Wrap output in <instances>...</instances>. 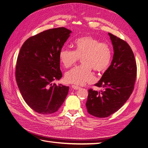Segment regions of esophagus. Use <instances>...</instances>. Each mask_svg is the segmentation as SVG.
Masks as SVG:
<instances>
[{"mask_svg":"<svg viewBox=\"0 0 148 148\" xmlns=\"http://www.w3.org/2000/svg\"><path fill=\"white\" fill-rule=\"evenodd\" d=\"M71 88H72L73 89H75V90H77V89H80V87L79 86H76V85H71Z\"/></svg>","mask_w":148,"mask_h":148,"instance_id":"1","label":"esophagus"}]
</instances>
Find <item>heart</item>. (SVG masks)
Instances as JSON below:
<instances>
[{
	"mask_svg": "<svg viewBox=\"0 0 148 148\" xmlns=\"http://www.w3.org/2000/svg\"><path fill=\"white\" fill-rule=\"evenodd\" d=\"M75 51L62 48L59 52V59L65 68H69L81 59L83 65L74 67L66 72L65 81L76 85H83L94 80L92 69L97 73L105 71L112 59V49L109 44L101 42L91 36L76 39Z\"/></svg>",
	"mask_w": 148,
	"mask_h": 148,
	"instance_id": "b5f03b06",
	"label": "heart"
}]
</instances>
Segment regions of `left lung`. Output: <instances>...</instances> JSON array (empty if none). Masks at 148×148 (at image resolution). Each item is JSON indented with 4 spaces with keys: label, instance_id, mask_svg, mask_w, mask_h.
<instances>
[{
    "label": "left lung",
    "instance_id": "1",
    "mask_svg": "<svg viewBox=\"0 0 148 148\" xmlns=\"http://www.w3.org/2000/svg\"><path fill=\"white\" fill-rule=\"evenodd\" d=\"M114 49L112 61L95 86L89 89L86 106L88 113L99 118L107 117L122 107L133 92L136 77V64L128 43L109 33Z\"/></svg>",
    "mask_w": 148,
    "mask_h": 148
}]
</instances>
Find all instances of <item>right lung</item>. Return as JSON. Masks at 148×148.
Listing matches in <instances>:
<instances>
[{"mask_svg":"<svg viewBox=\"0 0 148 148\" xmlns=\"http://www.w3.org/2000/svg\"><path fill=\"white\" fill-rule=\"evenodd\" d=\"M71 31L64 27L42 31L24 42L18 56L15 77L22 97L31 109L43 115L58 110L69 87L52 84L59 80V52Z\"/></svg>","mask_w":148,"mask_h":148,"instance_id":"right-lung-1","label":"right lung"}]
</instances>
